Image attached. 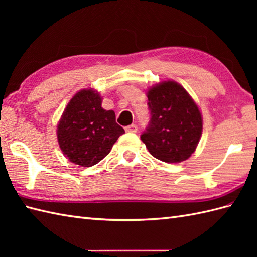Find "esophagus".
Returning a JSON list of instances; mask_svg holds the SVG:
<instances>
[{"mask_svg": "<svg viewBox=\"0 0 257 257\" xmlns=\"http://www.w3.org/2000/svg\"><path fill=\"white\" fill-rule=\"evenodd\" d=\"M138 130V127L136 124H130L128 127H125V132L127 133H136Z\"/></svg>", "mask_w": 257, "mask_h": 257, "instance_id": "obj_1", "label": "esophagus"}]
</instances>
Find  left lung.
Masks as SVG:
<instances>
[{"label": "left lung", "mask_w": 257, "mask_h": 257, "mask_svg": "<svg viewBox=\"0 0 257 257\" xmlns=\"http://www.w3.org/2000/svg\"><path fill=\"white\" fill-rule=\"evenodd\" d=\"M150 121L140 136L157 159L168 163L187 160L202 134V117L196 103L181 85L163 81L148 91Z\"/></svg>", "instance_id": "1"}]
</instances>
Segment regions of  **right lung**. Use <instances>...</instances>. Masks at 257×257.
<instances>
[{"label": "right lung", "instance_id": "add662e5", "mask_svg": "<svg viewBox=\"0 0 257 257\" xmlns=\"http://www.w3.org/2000/svg\"><path fill=\"white\" fill-rule=\"evenodd\" d=\"M124 133L113 110L101 108V97L91 89L77 92L63 112L57 139L63 154L81 167L101 161Z\"/></svg>", "mask_w": 257, "mask_h": 257}]
</instances>
